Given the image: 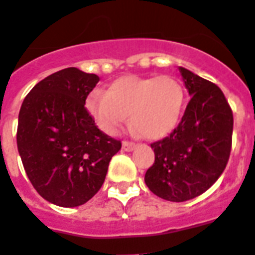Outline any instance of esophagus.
Masks as SVG:
<instances>
[{
	"mask_svg": "<svg viewBox=\"0 0 255 255\" xmlns=\"http://www.w3.org/2000/svg\"><path fill=\"white\" fill-rule=\"evenodd\" d=\"M122 148H123V150H126V152H132V150L136 148V144H133V142H129V141H123V144H122Z\"/></svg>",
	"mask_w": 255,
	"mask_h": 255,
	"instance_id": "esophagus-1",
	"label": "esophagus"
}]
</instances>
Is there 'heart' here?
Returning a JSON list of instances; mask_svg holds the SVG:
<instances>
[{"instance_id":"b5f03b06","label":"heart","mask_w":255,"mask_h":255,"mask_svg":"<svg viewBox=\"0 0 255 255\" xmlns=\"http://www.w3.org/2000/svg\"><path fill=\"white\" fill-rule=\"evenodd\" d=\"M183 102V88L171 76H124L110 84L106 93L94 90L85 106L105 133H117L129 114L134 131L149 140H158L175 128Z\"/></svg>"}]
</instances>
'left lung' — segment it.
Returning <instances> with one entry per match:
<instances>
[{"label": "left lung", "instance_id": "obj_1", "mask_svg": "<svg viewBox=\"0 0 255 255\" xmlns=\"http://www.w3.org/2000/svg\"><path fill=\"white\" fill-rule=\"evenodd\" d=\"M190 94L181 123L167 137L150 144L154 163L145 173L148 188L169 202L202 195L229 160L233 114L219 86L179 67Z\"/></svg>", "mask_w": 255, "mask_h": 255}]
</instances>
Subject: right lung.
I'll use <instances>...</instances> for the list:
<instances>
[{
	"instance_id": "1",
	"label": "right lung",
	"mask_w": 255,
	"mask_h": 255,
	"mask_svg": "<svg viewBox=\"0 0 255 255\" xmlns=\"http://www.w3.org/2000/svg\"><path fill=\"white\" fill-rule=\"evenodd\" d=\"M98 81L77 68L59 70L35 85L20 107L16 145L24 170L39 195L56 206L92 199L122 148L85 109Z\"/></svg>"
}]
</instances>
